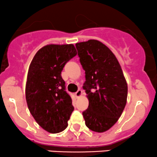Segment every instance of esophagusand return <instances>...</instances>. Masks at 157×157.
Segmentation results:
<instances>
[{"label": "esophagus", "mask_w": 157, "mask_h": 157, "mask_svg": "<svg viewBox=\"0 0 157 157\" xmlns=\"http://www.w3.org/2000/svg\"><path fill=\"white\" fill-rule=\"evenodd\" d=\"M82 94H83V91H82L80 89H79V90L75 93V95L77 97H80V96H82Z\"/></svg>", "instance_id": "esophagus-1"}]
</instances>
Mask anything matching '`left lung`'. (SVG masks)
<instances>
[{"label": "left lung", "mask_w": 157, "mask_h": 157, "mask_svg": "<svg viewBox=\"0 0 157 157\" xmlns=\"http://www.w3.org/2000/svg\"><path fill=\"white\" fill-rule=\"evenodd\" d=\"M85 71L84 89L89 106L83 112L86 127L105 132L122 114L127 102L128 85L121 66L112 51L101 42L90 39L76 43Z\"/></svg>", "instance_id": "left-lung-1"}]
</instances>
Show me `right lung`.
I'll return each mask as SVG.
<instances>
[{
  "mask_svg": "<svg viewBox=\"0 0 157 157\" xmlns=\"http://www.w3.org/2000/svg\"><path fill=\"white\" fill-rule=\"evenodd\" d=\"M76 55L73 44H51L36 52L29 65L26 85L28 108L36 122L52 134L67 127L74 109L61 71Z\"/></svg>",
  "mask_w": 157,
  "mask_h": 157,
  "instance_id": "right-lung-1",
  "label": "right lung"
}]
</instances>
